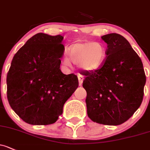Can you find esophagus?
<instances>
[{
  "mask_svg": "<svg viewBox=\"0 0 150 150\" xmlns=\"http://www.w3.org/2000/svg\"><path fill=\"white\" fill-rule=\"evenodd\" d=\"M83 80H84V78H83V75H78V81H79L80 86H81L82 85V83H83Z\"/></svg>",
  "mask_w": 150,
  "mask_h": 150,
  "instance_id": "obj_1",
  "label": "esophagus"
}]
</instances>
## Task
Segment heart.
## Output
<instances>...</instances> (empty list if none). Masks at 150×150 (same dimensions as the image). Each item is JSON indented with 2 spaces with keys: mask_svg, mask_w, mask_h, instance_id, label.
<instances>
[{
  "mask_svg": "<svg viewBox=\"0 0 150 150\" xmlns=\"http://www.w3.org/2000/svg\"><path fill=\"white\" fill-rule=\"evenodd\" d=\"M71 61L78 64L79 68L86 72H94L100 68L107 57L106 47L100 42L79 41L73 44L68 50ZM64 65L69 67L71 62L68 57L63 59Z\"/></svg>",
  "mask_w": 150,
  "mask_h": 150,
  "instance_id": "b5f03b06",
  "label": "heart"
}]
</instances>
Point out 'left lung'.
I'll return each mask as SVG.
<instances>
[{
    "label": "left lung",
    "instance_id": "left-lung-1",
    "mask_svg": "<svg viewBox=\"0 0 150 150\" xmlns=\"http://www.w3.org/2000/svg\"><path fill=\"white\" fill-rule=\"evenodd\" d=\"M107 57L99 70L85 73L88 116L104 125H120L141 105L146 83L143 64L127 39L112 33L104 35Z\"/></svg>",
    "mask_w": 150,
    "mask_h": 150
}]
</instances>
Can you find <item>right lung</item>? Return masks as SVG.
I'll use <instances>...</instances> for the list:
<instances>
[{"mask_svg": "<svg viewBox=\"0 0 150 150\" xmlns=\"http://www.w3.org/2000/svg\"><path fill=\"white\" fill-rule=\"evenodd\" d=\"M61 35L38 33L14 55L7 74L11 107L26 123L54 124L78 87V77L60 70L64 47Z\"/></svg>", "mask_w": 150, "mask_h": 150, "instance_id": "obj_1", "label": "right lung"}]
</instances>
